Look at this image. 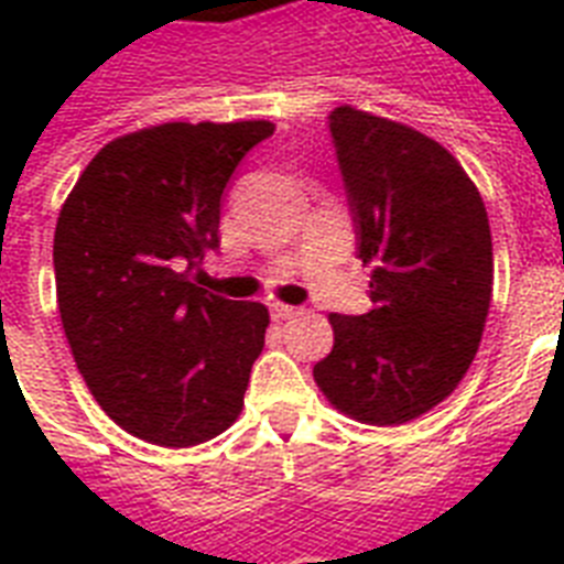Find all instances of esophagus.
Wrapping results in <instances>:
<instances>
[{"mask_svg": "<svg viewBox=\"0 0 564 564\" xmlns=\"http://www.w3.org/2000/svg\"><path fill=\"white\" fill-rule=\"evenodd\" d=\"M301 313H304V310H301V307H290V304H274V307H272V318H274V322H290V318L301 316Z\"/></svg>", "mask_w": 564, "mask_h": 564, "instance_id": "1", "label": "esophagus"}]
</instances>
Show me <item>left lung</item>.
<instances>
[{
  "mask_svg": "<svg viewBox=\"0 0 564 564\" xmlns=\"http://www.w3.org/2000/svg\"><path fill=\"white\" fill-rule=\"evenodd\" d=\"M371 310L330 313L334 351L313 377L334 410L394 427L465 377L489 316V213L463 163L415 128L343 105L330 113Z\"/></svg>",
  "mask_w": 564,
  "mask_h": 564,
  "instance_id": "obj_1",
  "label": "left lung"
}]
</instances>
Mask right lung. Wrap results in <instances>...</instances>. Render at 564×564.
Returning <instances> with one entry per match:
<instances>
[{
    "label": "right lung",
    "instance_id": "right-lung-1",
    "mask_svg": "<svg viewBox=\"0 0 564 564\" xmlns=\"http://www.w3.org/2000/svg\"><path fill=\"white\" fill-rule=\"evenodd\" d=\"M269 119L163 122L110 140L57 213V310L96 403L131 436L193 447L239 419L269 310L198 286L225 184Z\"/></svg>",
    "mask_w": 564,
    "mask_h": 564
}]
</instances>
